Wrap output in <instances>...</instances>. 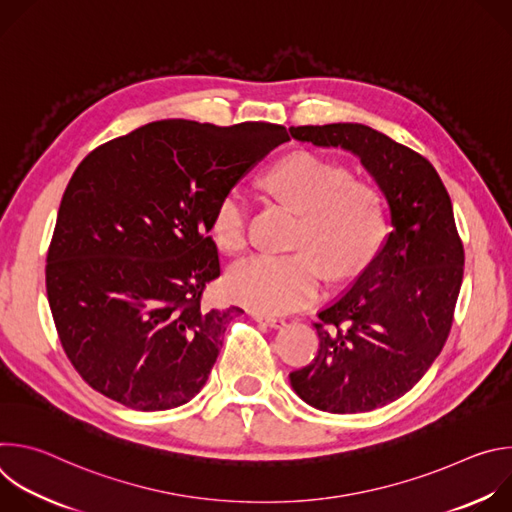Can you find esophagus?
Returning <instances> with one entry per match:
<instances>
[{"label":"esophagus","instance_id":"obj_1","mask_svg":"<svg viewBox=\"0 0 512 512\" xmlns=\"http://www.w3.org/2000/svg\"><path fill=\"white\" fill-rule=\"evenodd\" d=\"M249 316H251L255 322H263V324H267L269 328H281V326L285 324V320H283V318H279V316H269V314H261V312H255V310H251V312H249Z\"/></svg>","mask_w":512,"mask_h":512}]
</instances>
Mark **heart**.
I'll return each instance as SVG.
<instances>
[{
	"instance_id": "heart-1",
	"label": "heart",
	"mask_w": 512,
	"mask_h": 512,
	"mask_svg": "<svg viewBox=\"0 0 512 512\" xmlns=\"http://www.w3.org/2000/svg\"><path fill=\"white\" fill-rule=\"evenodd\" d=\"M267 186L302 212L296 243L313 251L257 253L227 275L229 296L267 314L298 310L318 298L322 267L344 277L367 263L385 235V208L377 190L348 180V172L316 154L298 152L277 162ZM249 206L241 190H227L212 212V235L229 253L247 245Z\"/></svg>"
}]
</instances>
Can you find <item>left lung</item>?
I'll list each match as a JSON object with an SVG mask.
<instances>
[{
    "instance_id": "obj_1",
    "label": "left lung",
    "mask_w": 512,
    "mask_h": 512,
    "mask_svg": "<svg viewBox=\"0 0 512 512\" xmlns=\"http://www.w3.org/2000/svg\"><path fill=\"white\" fill-rule=\"evenodd\" d=\"M289 135L356 156L389 208L391 233L371 263L318 314V356L289 375L320 411H373L403 397L450 334L464 275L452 200L423 156L369 125H302Z\"/></svg>"
}]
</instances>
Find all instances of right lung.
I'll list each match as a JSON object with an SVG mask.
<instances>
[{
    "label": "right lung",
    "mask_w": 512,
    "mask_h": 512,
    "mask_svg": "<svg viewBox=\"0 0 512 512\" xmlns=\"http://www.w3.org/2000/svg\"><path fill=\"white\" fill-rule=\"evenodd\" d=\"M287 139L273 123L166 119L79 164L58 208L46 291L62 348L95 391L137 411H166L206 385L241 312L200 302L221 275L212 212Z\"/></svg>",
    "instance_id": "1"
}]
</instances>
